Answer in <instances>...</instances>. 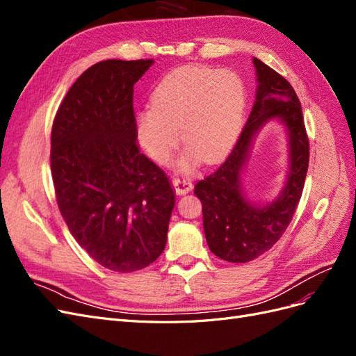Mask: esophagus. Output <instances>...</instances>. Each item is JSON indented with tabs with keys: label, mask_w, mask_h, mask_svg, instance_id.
I'll return each mask as SVG.
<instances>
[{
	"label": "esophagus",
	"mask_w": 356,
	"mask_h": 356,
	"mask_svg": "<svg viewBox=\"0 0 356 356\" xmlns=\"http://www.w3.org/2000/svg\"><path fill=\"white\" fill-rule=\"evenodd\" d=\"M172 186H174L177 195H186V193L191 191L193 182L187 178H174L172 179Z\"/></svg>",
	"instance_id": "obj_1"
}]
</instances>
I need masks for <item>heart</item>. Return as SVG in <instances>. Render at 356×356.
Returning a JSON list of instances; mask_svg holds the SVG:
<instances>
[{
    "mask_svg": "<svg viewBox=\"0 0 356 356\" xmlns=\"http://www.w3.org/2000/svg\"><path fill=\"white\" fill-rule=\"evenodd\" d=\"M246 95L229 70L181 67L161 80L152 110L138 115V138L147 153L165 163L179 141L202 161L224 156L239 135Z\"/></svg>",
    "mask_w": 356,
    "mask_h": 356,
    "instance_id": "1",
    "label": "heart"
}]
</instances>
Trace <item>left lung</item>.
I'll list each match as a JSON object with an SVG mask.
<instances>
[{
    "mask_svg": "<svg viewBox=\"0 0 356 356\" xmlns=\"http://www.w3.org/2000/svg\"><path fill=\"white\" fill-rule=\"evenodd\" d=\"M254 65L260 84L250 118L227 159L195 187L209 250L230 263L252 261L281 239L298 207L309 168V138L296 90L260 59L254 58ZM272 118H281L289 127L291 168L282 196L258 209L241 195L240 169L252 136Z\"/></svg>",
    "mask_w": 356,
    "mask_h": 356,
    "instance_id": "obj_1",
    "label": "left lung"
}]
</instances>
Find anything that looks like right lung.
Here are the masks:
<instances>
[{"mask_svg":"<svg viewBox=\"0 0 356 356\" xmlns=\"http://www.w3.org/2000/svg\"><path fill=\"white\" fill-rule=\"evenodd\" d=\"M153 59H108L75 80L51 126L50 169L59 211L96 263L131 273L163 252L175 195L139 149L134 84Z\"/></svg>","mask_w":356,"mask_h":356,"instance_id":"add662e5","label":"right lung"}]
</instances>
